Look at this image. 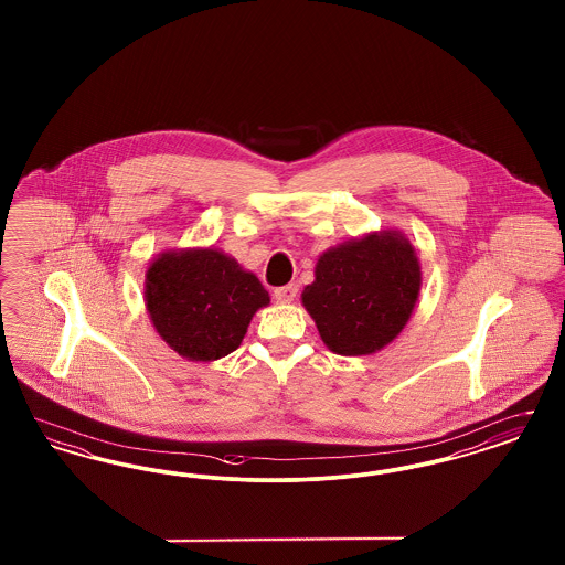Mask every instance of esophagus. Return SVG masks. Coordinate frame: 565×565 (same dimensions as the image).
Masks as SVG:
<instances>
[{
  "mask_svg": "<svg viewBox=\"0 0 565 565\" xmlns=\"http://www.w3.org/2000/svg\"><path fill=\"white\" fill-rule=\"evenodd\" d=\"M296 295H298V288H296V284H288V286H281V288H275V300L277 302H292L295 300Z\"/></svg>",
  "mask_w": 565,
  "mask_h": 565,
  "instance_id": "1",
  "label": "esophagus"
}]
</instances>
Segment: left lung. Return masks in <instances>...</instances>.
Returning a JSON list of instances; mask_svg holds the SVG:
<instances>
[{
  "instance_id": "1",
  "label": "left lung",
  "mask_w": 565,
  "mask_h": 565,
  "mask_svg": "<svg viewBox=\"0 0 565 565\" xmlns=\"http://www.w3.org/2000/svg\"><path fill=\"white\" fill-rule=\"evenodd\" d=\"M419 290L422 263L413 243L385 228L326 249L300 300L328 350L371 355L403 332Z\"/></svg>"
}]
</instances>
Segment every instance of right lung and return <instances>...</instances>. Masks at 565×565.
Returning a JSON list of instances; mask_svg holds the SVG:
<instances>
[{
	"instance_id": "obj_1",
	"label": "right lung",
	"mask_w": 565,
	"mask_h": 565,
	"mask_svg": "<svg viewBox=\"0 0 565 565\" xmlns=\"http://www.w3.org/2000/svg\"><path fill=\"white\" fill-rule=\"evenodd\" d=\"M143 300L162 341L190 362H214L242 345L270 296L258 277L215 247L161 252L146 270Z\"/></svg>"
}]
</instances>
